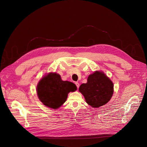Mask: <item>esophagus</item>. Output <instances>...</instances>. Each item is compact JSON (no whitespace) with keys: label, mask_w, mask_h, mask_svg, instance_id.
I'll return each mask as SVG.
<instances>
[{"label":"esophagus","mask_w":147,"mask_h":147,"mask_svg":"<svg viewBox=\"0 0 147 147\" xmlns=\"http://www.w3.org/2000/svg\"><path fill=\"white\" fill-rule=\"evenodd\" d=\"M75 84H76V86H77V88H79V86H80V84H79V83L76 82L75 83Z\"/></svg>","instance_id":"esophagus-1"}]
</instances>
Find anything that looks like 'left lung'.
Here are the masks:
<instances>
[{
    "instance_id": "obj_1",
    "label": "left lung",
    "mask_w": 147,
    "mask_h": 147,
    "mask_svg": "<svg viewBox=\"0 0 147 147\" xmlns=\"http://www.w3.org/2000/svg\"><path fill=\"white\" fill-rule=\"evenodd\" d=\"M79 91L86 103L94 108H99L111 100L114 92V84L104 72L97 71L88 76L87 83H83Z\"/></svg>"
}]
</instances>
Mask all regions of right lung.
Masks as SVG:
<instances>
[{"instance_id":"right-lung-1","label":"right lung","mask_w":147,"mask_h":147,"mask_svg":"<svg viewBox=\"0 0 147 147\" xmlns=\"http://www.w3.org/2000/svg\"><path fill=\"white\" fill-rule=\"evenodd\" d=\"M77 89L75 84L64 81L56 73H50L40 80L36 86L39 100L48 107L56 109L67 99L69 92Z\"/></svg>"}]
</instances>
